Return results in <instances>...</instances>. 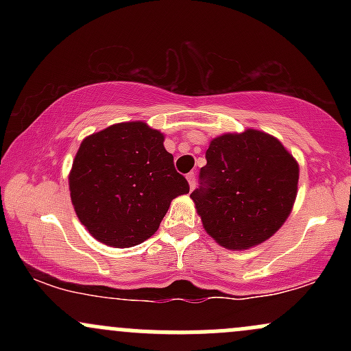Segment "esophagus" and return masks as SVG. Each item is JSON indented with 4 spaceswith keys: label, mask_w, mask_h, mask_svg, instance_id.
Segmentation results:
<instances>
[{
    "label": "esophagus",
    "mask_w": 351,
    "mask_h": 351,
    "mask_svg": "<svg viewBox=\"0 0 351 351\" xmlns=\"http://www.w3.org/2000/svg\"><path fill=\"white\" fill-rule=\"evenodd\" d=\"M186 180H188V183H189V188L193 189V188L196 186V175H195V173H188Z\"/></svg>",
    "instance_id": "esophagus-1"
}]
</instances>
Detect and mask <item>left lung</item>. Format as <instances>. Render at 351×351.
Here are the masks:
<instances>
[{"label": "left lung", "mask_w": 351, "mask_h": 351, "mask_svg": "<svg viewBox=\"0 0 351 351\" xmlns=\"http://www.w3.org/2000/svg\"><path fill=\"white\" fill-rule=\"evenodd\" d=\"M206 162L191 199L221 245L241 251L264 243L291 215L299 165L277 138L259 130L221 135Z\"/></svg>", "instance_id": "left-lung-1"}]
</instances>
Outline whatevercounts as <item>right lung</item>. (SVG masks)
<instances>
[{
    "label": "right lung",
    "mask_w": 351,
    "mask_h": 351,
    "mask_svg": "<svg viewBox=\"0 0 351 351\" xmlns=\"http://www.w3.org/2000/svg\"><path fill=\"white\" fill-rule=\"evenodd\" d=\"M163 140L143 122H127L80 143L69 175L71 199L80 223L100 243H143L155 234L171 199L189 191Z\"/></svg>",
    "instance_id": "add662e5"
}]
</instances>
